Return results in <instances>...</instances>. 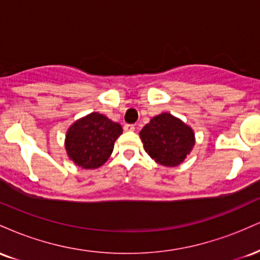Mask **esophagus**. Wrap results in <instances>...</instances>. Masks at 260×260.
I'll return each mask as SVG.
<instances>
[{"mask_svg":"<svg viewBox=\"0 0 260 260\" xmlns=\"http://www.w3.org/2000/svg\"><path fill=\"white\" fill-rule=\"evenodd\" d=\"M123 129L126 131V132H132V131H134V124H131V123L124 124Z\"/></svg>","mask_w":260,"mask_h":260,"instance_id":"obj_1","label":"esophagus"}]
</instances>
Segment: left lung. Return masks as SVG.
<instances>
[{"mask_svg":"<svg viewBox=\"0 0 260 260\" xmlns=\"http://www.w3.org/2000/svg\"><path fill=\"white\" fill-rule=\"evenodd\" d=\"M139 134L151 159L170 168L180 165L194 145L192 128L170 113L155 116Z\"/></svg>","mask_w":260,"mask_h":260,"instance_id":"8db88e82","label":"left lung"}]
</instances>
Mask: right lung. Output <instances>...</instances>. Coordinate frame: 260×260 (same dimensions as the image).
Here are the masks:
<instances>
[{
  "label": "right lung",
  "instance_id": "1",
  "mask_svg": "<svg viewBox=\"0 0 260 260\" xmlns=\"http://www.w3.org/2000/svg\"><path fill=\"white\" fill-rule=\"evenodd\" d=\"M121 133V124L92 112L70 127L66 136V150L78 166L96 169L109 159L115 140Z\"/></svg>",
  "mask_w": 260,
  "mask_h": 260
}]
</instances>
